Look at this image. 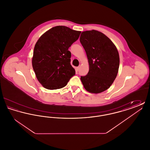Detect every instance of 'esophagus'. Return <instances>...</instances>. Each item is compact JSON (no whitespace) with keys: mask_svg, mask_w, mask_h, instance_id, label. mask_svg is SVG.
<instances>
[{"mask_svg":"<svg viewBox=\"0 0 150 150\" xmlns=\"http://www.w3.org/2000/svg\"><path fill=\"white\" fill-rule=\"evenodd\" d=\"M80 66H79L78 67H76L75 68V70H76V71H78L79 70V69H80Z\"/></svg>","mask_w":150,"mask_h":150,"instance_id":"34e87169","label":"esophagus"}]
</instances>
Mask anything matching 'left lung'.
Instances as JSON below:
<instances>
[{
    "label": "left lung",
    "instance_id": "1",
    "mask_svg": "<svg viewBox=\"0 0 150 150\" xmlns=\"http://www.w3.org/2000/svg\"><path fill=\"white\" fill-rule=\"evenodd\" d=\"M80 42L86 51L89 71L80 79L85 89L98 94L108 89L117 75L120 64L118 50L102 33L92 30L81 33Z\"/></svg>",
    "mask_w": 150,
    "mask_h": 150
}]
</instances>
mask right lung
<instances>
[{
	"label": "right lung",
	"instance_id": "add662e5",
	"mask_svg": "<svg viewBox=\"0 0 150 150\" xmlns=\"http://www.w3.org/2000/svg\"><path fill=\"white\" fill-rule=\"evenodd\" d=\"M81 33L64 26H57L44 33L36 43L32 65L36 77L44 88L54 90L67 85L75 70L70 64L72 44Z\"/></svg>",
	"mask_w": 150,
	"mask_h": 150
}]
</instances>
